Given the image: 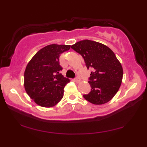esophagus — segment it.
I'll return each mask as SVG.
<instances>
[{
	"instance_id": "obj_1",
	"label": "esophagus",
	"mask_w": 147,
	"mask_h": 147,
	"mask_svg": "<svg viewBox=\"0 0 147 147\" xmlns=\"http://www.w3.org/2000/svg\"><path fill=\"white\" fill-rule=\"evenodd\" d=\"M74 81H75L76 83H79L80 82V78L79 77H76V78L74 79Z\"/></svg>"
}]
</instances>
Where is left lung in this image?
I'll return each instance as SVG.
<instances>
[{
  "label": "left lung",
  "mask_w": 147,
  "mask_h": 147,
  "mask_svg": "<svg viewBox=\"0 0 147 147\" xmlns=\"http://www.w3.org/2000/svg\"><path fill=\"white\" fill-rule=\"evenodd\" d=\"M83 57L87 68L91 69L89 83L91 91L84 98L95 105L106 104L113 98L121 85L123 69L113 52L104 44L82 40L71 46Z\"/></svg>",
  "instance_id": "1"
}]
</instances>
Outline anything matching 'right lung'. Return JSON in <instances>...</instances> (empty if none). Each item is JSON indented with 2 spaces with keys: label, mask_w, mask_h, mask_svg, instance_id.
Listing matches in <instances>:
<instances>
[{
  "label": "right lung",
  "mask_w": 147,
  "mask_h": 147,
  "mask_svg": "<svg viewBox=\"0 0 147 147\" xmlns=\"http://www.w3.org/2000/svg\"><path fill=\"white\" fill-rule=\"evenodd\" d=\"M71 45L52 44L43 47L27 64L24 74L26 93L38 105L51 108L63 96L64 88L70 82L60 74L59 58Z\"/></svg>",
  "instance_id": "add662e5"
}]
</instances>
